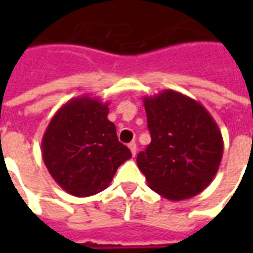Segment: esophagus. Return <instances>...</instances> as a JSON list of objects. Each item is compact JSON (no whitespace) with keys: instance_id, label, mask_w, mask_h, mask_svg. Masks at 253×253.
<instances>
[{"instance_id":"1","label":"esophagus","mask_w":253,"mask_h":253,"mask_svg":"<svg viewBox=\"0 0 253 253\" xmlns=\"http://www.w3.org/2000/svg\"><path fill=\"white\" fill-rule=\"evenodd\" d=\"M128 149L131 150L132 156H135V154H137V143H135V142L128 143Z\"/></svg>"}]
</instances>
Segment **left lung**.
<instances>
[{
  "instance_id": "obj_1",
  "label": "left lung",
  "mask_w": 253,
  "mask_h": 253,
  "mask_svg": "<svg viewBox=\"0 0 253 253\" xmlns=\"http://www.w3.org/2000/svg\"><path fill=\"white\" fill-rule=\"evenodd\" d=\"M143 105L152 142L138 153L137 164L148 186L175 202L201 194L223 153L222 134L210 112L172 89L145 96Z\"/></svg>"
}]
</instances>
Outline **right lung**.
<instances>
[{"mask_svg":"<svg viewBox=\"0 0 253 253\" xmlns=\"http://www.w3.org/2000/svg\"><path fill=\"white\" fill-rule=\"evenodd\" d=\"M108 112V103L99 97H74L55 112L43 134L46 168L70 195L85 198L101 192L131 157L130 149L118 141Z\"/></svg>","mask_w":253,"mask_h":253,"instance_id":"right-lung-1","label":"right lung"}]
</instances>
